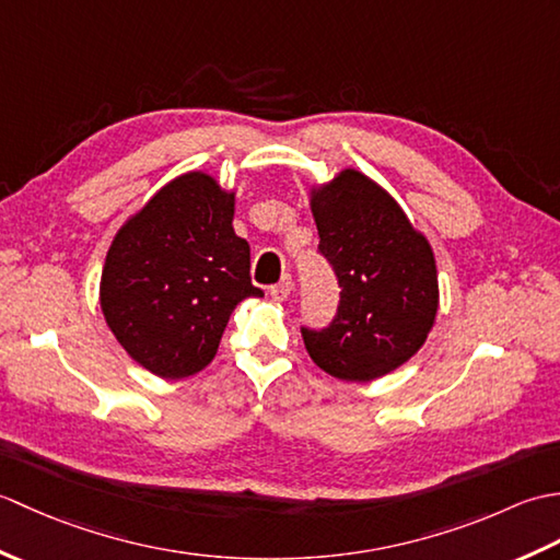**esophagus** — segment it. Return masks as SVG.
<instances>
[{
	"label": "esophagus",
	"mask_w": 560,
	"mask_h": 560,
	"mask_svg": "<svg viewBox=\"0 0 560 560\" xmlns=\"http://www.w3.org/2000/svg\"><path fill=\"white\" fill-rule=\"evenodd\" d=\"M291 291H293V281H291V277H283V279L277 283V287H271V289H269V295H271L273 301L283 303V301H289Z\"/></svg>",
	"instance_id": "1"
}]
</instances>
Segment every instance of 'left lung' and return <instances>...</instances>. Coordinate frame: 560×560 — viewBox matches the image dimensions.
<instances>
[{"instance_id": "left-lung-1", "label": "left lung", "mask_w": 560, "mask_h": 560, "mask_svg": "<svg viewBox=\"0 0 560 560\" xmlns=\"http://www.w3.org/2000/svg\"><path fill=\"white\" fill-rule=\"evenodd\" d=\"M319 253L339 281L337 315L301 327L311 359L331 377L371 383L423 347L438 315L431 243L383 187L347 168L311 192Z\"/></svg>"}]
</instances>
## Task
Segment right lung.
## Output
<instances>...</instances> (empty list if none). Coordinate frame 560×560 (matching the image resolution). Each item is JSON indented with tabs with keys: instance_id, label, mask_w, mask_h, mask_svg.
I'll list each match as a JSON object with an SVG mask.
<instances>
[{
	"instance_id": "right-lung-1",
	"label": "right lung",
	"mask_w": 560,
	"mask_h": 560,
	"mask_svg": "<svg viewBox=\"0 0 560 560\" xmlns=\"http://www.w3.org/2000/svg\"><path fill=\"white\" fill-rule=\"evenodd\" d=\"M235 192L185 173L117 231L101 273V311L115 339L153 375L207 368L249 281V245L233 231Z\"/></svg>"
}]
</instances>
